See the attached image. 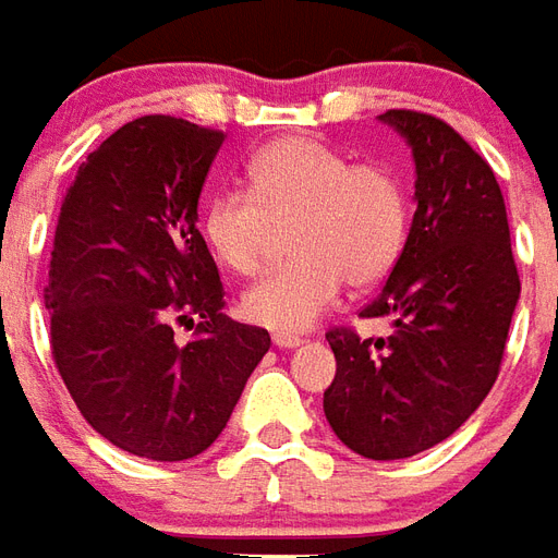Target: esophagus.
<instances>
[{
  "mask_svg": "<svg viewBox=\"0 0 558 558\" xmlns=\"http://www.w3.org/2000/svg\"><path fill=\"white\" fill-rule=\"evenodd\" d=\"M271 340H275V347H278V350H295V347H302L304 343L299 335H283V331H278Z\"/></svg>",
  "mask_w": 558,
  "mask_h": 558,
  "instance_id": "esophagus-1",
  "label": "esophagus"
}]
</instances>
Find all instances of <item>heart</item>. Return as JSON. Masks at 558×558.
Segmentation results:
<instances>
[{
	"instance_id": "obj_1",
	"label": "heart",
	"mask_w": 558,
	"mask_h": 558,
	"mask_svg": "<svg viewBox=\"0 0 558 558\" xmlns=\"http://www.w3.org/2000/svg\"><path fill=\"white\" fill-rule=\"evenodd\" d=\"M247 187L220 191L203 211V239L235 275L266 266L275 230L290 227L295 263L244 292L256 326L302 331L338 302L343 283L371 290L398 266L410 196L386 163H352L311 137L268 143L247 160Z\"/></svg>"
}]
</instances>
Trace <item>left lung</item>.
<instances>
[{
	"label": "left lung",
	"mask_w": 558,
	"mask_h": 558,
	"mask_svg": "<svg viewBox=\"0 0 558 558\" xmlns=\"http://www.w3.org/2000/svg\"><path fill=\"white\" fill-rule=\"evenodd\" d=\"M415 160V215L398 266L362 311L391 338L328 331L338 374L323 410L371 460H403L448 439L499 376L520 278L499 182L454 128L415 110L379 116Z\"/></svg>",
	"instance_id": "8db88e82"
}]
</instances>
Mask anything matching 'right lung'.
Here are the masks:
<instances>
[{
	"instance_id": "right-lung-1",
	"label": "right lung",
	"mask_w": 558,
	"mask_h": 558,
	"mask_svg": "<svg viewBox=\"0 0 558 558\" xmlns=\"http://www.w3.org/2000/svg\"><path fill=\"white\" fill-rule=\"evenodd\" d=\"M223 134L143 116L80 163L56 223L50 280L53 362L107 442L175 463L227 427L266 328L223 314V283L196 230V206ZM172 325L196 327L179 344Z\"/></svg>"
}]
</instances>
